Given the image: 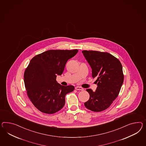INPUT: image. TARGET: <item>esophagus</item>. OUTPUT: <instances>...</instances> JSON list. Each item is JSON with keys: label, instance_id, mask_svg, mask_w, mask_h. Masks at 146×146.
<instances>
[{"label": "esophagus", "instance_id": "esophagus-1", "mask_svg": "<svg viewBox=\"0 0 146 146\" xmlns=\"http://www.w3.org/2000/svg\"><path fill=\"white\" fill-rule=\"evenodd\" d=\"M75 89L76 90H84V88H82V87H79V86L76 87Z\"/></svg>", "mask_w": 146, "mask_h": 146}]
</instances>
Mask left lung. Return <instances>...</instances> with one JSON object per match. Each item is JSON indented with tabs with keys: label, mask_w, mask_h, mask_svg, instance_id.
<instances>
[{
	"label": "left lung",
	"mask_w": 146,
	"mask_h": 146,
	"mask_svg": "<svg viewBox=\"0 0 146 146\" xmlns=\"http://www.w3.org/2000/svg\"><path fill=\"white\" fill-rule=\"evenodd\" d=\"M82 53L92 69V77L96 78V90H86L89 100L84 103L86 108L94 112H101L108 108L120 93L124 75L120 61L108 52L83 50Z\"/></svg>",
	"instance_id": "left-lung-1"
}]
</instances>
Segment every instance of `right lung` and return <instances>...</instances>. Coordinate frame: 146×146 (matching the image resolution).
Returning a JSON list of instances; mask_svg holds the SVG:
<instances>
[{
  "mask_svg": "<svg viewBox=\"0 0 146 146\" xmlns=\"http://www.w3.org/2000/svg\"><path fill=\"white\" fill-rule=\"evenodd\" d=\"M78 51L48 50L30 61L24 75L25 86L30 100L42 112L51 114L60 111L65 104L66 94L75 89L72 85H61L56 77L61 75L68 60Z\"/></svg>",
  "mask_w": 146,
  "mask_h": 146,
  "instance_id": "right-lung-1",
  "label": "right lung"
}]
</instances>
